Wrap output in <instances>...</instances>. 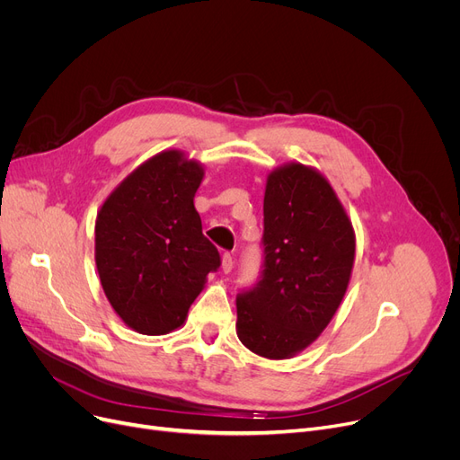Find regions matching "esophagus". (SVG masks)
I'll list each match as a JSON object with an SVG mask.
<instances>
[{
  "label": "esophagus",
  "mask_w": 460,
  "mask_h": 460,
  "mask_svg": "<svg viewBox=\"0 0 460 460\" xmlns=\"http://www.w3.org/2000/svg\"><path fill=\"white\" fill-rule=\"evenodd\" d=\"M233 264H234L233 255H231V253H224V255H222V270H224L226 274H229V272L233 270Z\"/></svg>",
  "instance_id": "obj_1"
}]
</instances>
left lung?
Wrapping results in <instances>:
<instances>
[{
  "label": "left lung",
  "mask_w": 460,
  "mask_h": 460,
  "mask_svg": "<svg viewBox=\"0 0 460 460\" xmlns=\"http://www.w3.org/2000/svg\"><path fill=\"white\" fill-rule=\"evenodd\" d=\"M261 279L236 296V333L252 352L285 359L317 340L352 274L354 229L330 182L285 164L264 190Z\"/></svg>",
  "instance_id": "8db88e82"
}]
</instances>
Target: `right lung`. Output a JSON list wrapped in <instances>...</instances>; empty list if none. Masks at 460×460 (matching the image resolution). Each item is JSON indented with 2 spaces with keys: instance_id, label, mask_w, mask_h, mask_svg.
Returning a JSON list of instances; mask_svg holds the SVG:
<instances>
[{
  "instance_id": "1",
  "label": "right lung",
  "mask_w": 460,
  "mask_h": 460,
  "mask_svg": "<svg viewBox=\"0 0 460 460\" xmlns=\"http://www.w3.org/2000/svg\"><path fill=\"white\" fill-rule=\"evenodd\" d=\"M203 165L164 151L120 182L96 214V270L117 315L145 335L182 326L220 253L203 234L193 196Z\"/></svg>"
}]
</instances>
